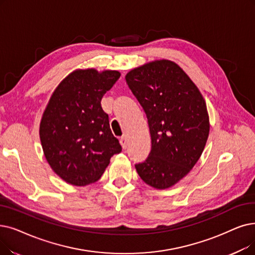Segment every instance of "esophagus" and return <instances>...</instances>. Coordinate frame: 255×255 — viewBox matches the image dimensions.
Listing matches in <instances>:
<instances>
[{
  "instance_id": "1",
  "label": "esophagus",
  "mask_w": 255,
  "mask_h": 255,
  "mask_svg": "<svg viewBox=\"0 0 255 255\" xmlns=\"http://www.w3.org/2000/svg\"><path fill=\"white\" fill-rule=\"evenodd\" d=\"M120 142L122 147H123V149H126L127 146H128V139H127V136L126 135H123L121 138H120Z\"/></svg>"
}]
</instances>
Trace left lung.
Segmentation results:
<instances>
[{
  "instance_id": "8db88e82",
  "label": "left lung",
  "mask_w": 255,
  "mask_h": 255,
  "mask_svg": "<svg viewBox=\"0 0 255 255\" xmlns=\"http://www.w3.org/2000/svg\"><path fill=\"white\" fill-rule=\"evenodd\" d=\"M125 78L147 116L151 133L149 156L135 169L147 184L168 189L193 169L203 152L209 132L205 101L170 60L147 63Z\"/></svg>"
}]
</instances>
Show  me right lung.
<instances>
[{"label":"right lung","instance_id":"obj_1","mask_svg":"<svg viewBox=\"0 0 255 255\" xmlns=\"http://www.w3.org/2000/svg\"><path fill=\"white\" fill-rule=\"evenodd\" d=\"M117 71H76L61 81L43 113L39 135L53 171L70 184L101 178L109 160L122 151L103 112L104 94L119 80Z\"/></svg>","mask_w":255,"mask_h":255}]
</instances>
